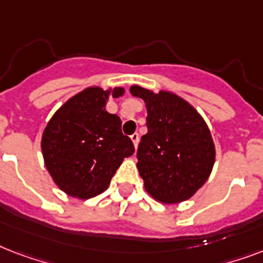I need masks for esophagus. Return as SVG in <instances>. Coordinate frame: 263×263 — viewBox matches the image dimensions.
Masks as SVG:
<instances>
[{"mask_svg": "<svg viewBox=\"0 0 263 263\" xmlns=\"http://www.w3.org/2000/svg\"><path fill=\"white\" fill-rule=\"evenodd\" d=\"M131 140H132V143H134V146H138V143H139V134L138 132H135V134H132L131 135Z\"/></svg>", "mask_w": 263, "mask_h": 263, "instance_id": "34e87169", "label": "esophagus"}]
</instances>
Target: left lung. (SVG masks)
Here are the masks:
<instances>
[{
    "label": "left lung",
    "mask_w": 263,
    "mask_h": 263,
    "mask_svg": "<svg viewBox=\"0 0 263 263\" xmlns=\"http://www.w3.org/2000/svg\"><path fill=\"white\" fill-rule=\"evenodd\" d=\"M146 103L147 134L138 146V171L150 195L162 203L191 198L212 173L216 148L202 116L176 94L132 86Z\"/></svg>",
    "instance_id": "obj_1"
}]
</instances>
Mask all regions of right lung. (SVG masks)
Listing matches in <instances>:
<instances>
[{
    "instance_id": "add662e5",
    "label": "right lung",
    "mask_w": 263,
    "mask_h": 263,
    "mask_svg": "<svg viewBox=\"0 0 263 263\" xmlns=\"http://www.w3.org/2000/svg\"><path fill=\"white\" fill-rule=\"evenodd\" d=\"M110 94L117 98L124 88H86L68 99L43 131L45 165L68 195L80 199L99 195L124 158L135 152L132 140L121 132L119 116L105 109Z\"/></svg>"
}]
</instances>
